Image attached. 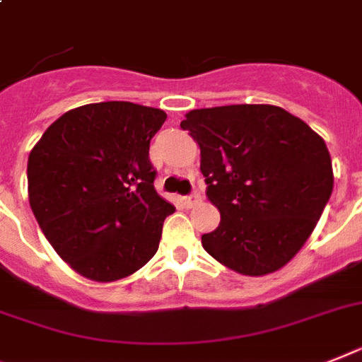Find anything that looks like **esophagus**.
Returning a JSON list of instances; mask_svg holds the SVG:
<instances>
[{
	"mask_svg": "<svg viewBox=\"0 0 362 362\" xmlns=\"http://www.w3.org/2000/svg\"><path fill=\"white\" fill-rule=\"evenodd\" d=\"M199 202H202V196H199V194H188V196L183 198V203L187 207H194V205H198Z\"/></svg>",
	"mask_w": 362,
	"mask_h": 362,
	"instance_id": "obj_1",
	"label": "esophagus"
}]
</instances>
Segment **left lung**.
I'll list each match as a JSON object with an SVG mask.
<instances>
[{
  "label": "left lung",
  "instance_id": "1",
  "mask_svg": "<svg viewBox=\"0 0 362 362\" xmlns=\"http://www.w3.org/2000/svg\"><path fill=\"white\" fill-rule=\"evenodd\" d=\"M181 127L202 149L207 198L220 226L202 244L242 276H267L310 237L333 192L324 139L276 105L190 110Z\"/></svg>",
  "mask_w": 362,
  "mask_h": 362
}]
</instances>
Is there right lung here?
<instances>
[{"label": "right lung", "instance_id": "right-lung-1", "mask_svg": "<svg viewBox=\"0 0 362 362\" xmlns=\"http://www.w3.org/2000/svg\"><path fill=\"white\" fill-rule=\"evenodd\" d=\"M166 112L131 101L77 107L31 149L27 187L47 242L77 274L109 283L144 267L175 207L153 187L149 142Z\"/></svg>", "mask_w": 362, "mask_h": 362}]
</instances>
